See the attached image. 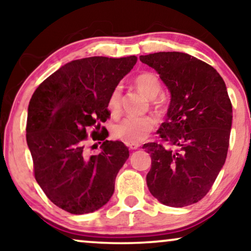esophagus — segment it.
Segmentation results:
<instances>
[{"label": "esophagus", "instance_id": "34e87169", "mask_svg": "<svg viewBox=\"0 0 251 251\" xmlns=\"http://www.w3.org/2000/svg\"><path fill=\"white\" fill-rule=\"evenodd\" d=\"M128 147L129 150H137L139 147V144H128Z\"/></svg>", "mask_w": 251, "mask_h": 251}]
</instances>
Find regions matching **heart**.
Segmentation results:
<instances>
[{
    "mask_svg": "<svg viewBox=\"0 0 251 251\" xmlns=\"http://www.w3.org/2000/svg\"><path fill=\"white\" fill-rule=\"evenodd\" d=\"M136 88L145 96L152 99V106L157 112H163L166 105L162 99H157V95L161 92L160 78L152 72H144L137 75L133 80ZM122 85L118 84L113 89L108 97L107 107L112 114L118 115L121 111ZM155 128V120L152 116H142V118H126L113 126V135L126 144H138L145 140L153 129Z\"/></svg>",
    "mask_w": 251,
    "mask_h": 251,
    "instance_id": "b5f03b06",
    "label": "heart"
}]
</instances>
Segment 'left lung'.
<instances>
[{"label":"left lung","instance_id":"left-lung-1","mask_svg":"<svg viewBox=\"0 0 251 251\" xmlns=\"http://www.w3.org/2000/svg\"><path fill=\"white\" fill-rule=\"evenodd\" d=\"M171 94L167 119L147 143L152 167L149 190L161 203L185 207L202 200L224 166L232 126V102L214 67L183 52L140 56Z\"/></svg>","mask_w":251,"mask_h":251}]
</instances>
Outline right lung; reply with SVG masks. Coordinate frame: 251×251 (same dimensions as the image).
I'll return each instance as SVG.
<instances>
[{"label":"right lung","mask_w":251,"mask_h":251,"mask_svg":"<svg viewBox=\"0 0 251 251\" xmlns=\"http://www.w3.org/2000/svg\"><path fill=\"white\" fill-rule=\"evenodd\" d=\"M137 63L136 56L89 57L61 66L30 98L26 140L34 176L48 199L74 215L94 212L114 193L115 178L129 157L122 142L105 140L108 97ZM102 152L89 156L87 128Z\"/></svg>","instance_id":"right-lung-1"}]
</instances>
